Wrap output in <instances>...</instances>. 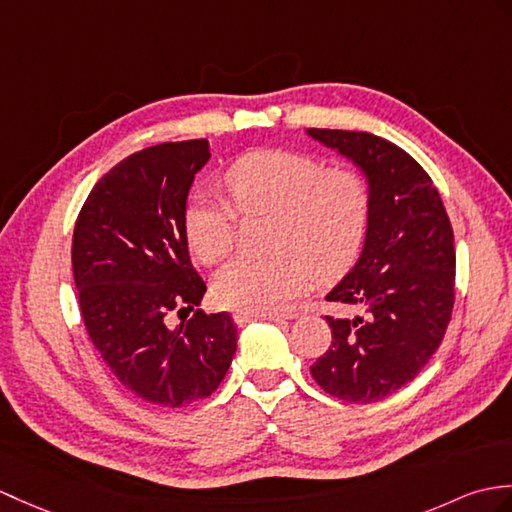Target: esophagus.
<instances>
[{"label":"esophagus","mask_w":512,"mask_h":512,"mask_svg":"<svg viewBox=\"0 0 512 512\" xmlns=\"http://www.w3.org/2000/svg\"><path fill=\"white\" fill-rule=\"evenodd\" d=\"M233 318L240 327L253 323V320H272V323H279V320H283V316H279V314H248V312H237Z\"/></svg>","instance_id":"1"}]
</instances>
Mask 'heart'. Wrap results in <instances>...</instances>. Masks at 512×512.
Masks as SVG:
<instances>
[{
    "mask_svg": "<svg viewBox=\"0 0 512 512\" xmlns=\"http://www.w3.org/2000/svg\"><path fill=\"white\" fill-rule=\"evenodd\" d=\"M233 205L272 213L270 246L277 253L240 257L213 279L227 310L275 314L310 288L314 272L336 275L358 255L368 222V189L351 170H327L292 150H255L227 172ZM235 211L222 196L198 194L185 209V237L202 264H218L233 246Z\"/></svg>",
    "mask_w": 512,
    "mask_h": 512,
    "instance_id": "obj_1",
    "label": "heart"
}]
</instances>
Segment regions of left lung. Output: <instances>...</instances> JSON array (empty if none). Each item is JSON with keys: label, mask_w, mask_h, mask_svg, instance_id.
<instances>
[{"label": "left lung", "mask_w": 512, "mask_h": 512, "mask_svg": "<svg viewBox=\"0 0 512 512\" xmlns=\"http://www.w3.org/2000/svg\"><path fill=\"white\" fill-rule=\"evenodd\" d=\"M305 135L349 159L368 189L360 257L327 294L355 314L325 318L331 344L312 375L344 401H379L412 382L441 347L454 310V231L432 178L408 152L351 130Z\"/></svg>", "instance_id": "left-lung-1"}]
</instances>
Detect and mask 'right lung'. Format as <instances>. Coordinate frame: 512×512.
Instances as JSON below:
<instances>
[{
  "label": "right lung",
  "instance_id": "1",
  "mask_svg": "<svg viewBox=\"0 0 512 512\" xmlns=\"http://www.w3.org/2000/svg\"><path fill=\"white\" fill-rule=\"evenodd\" d=\"M207 139L159 144L104 174L80 209L71 268L93 347L126 390L154 406L209 397L227 375L237 327L193 310L207 292L189 259L185 209ZM195 316L169 327V314Z\"/></svg>",
  "mask_w": 512,
  "mask_h": 512
}]
</instances>
